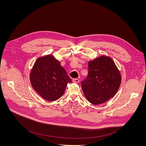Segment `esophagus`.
<instances>
[{"mask_svg":"<svg viewBox=\"0 0 146 146\" xmlns=\"http://www.w3.org/2000/svg\"><path fill=\"white\" fill-rule=\"evenodd\" d=\"M72 80H73V82H74V83H78V82H79V79H78V78L73 79Z\"/></svg>","mask_w":146,"mask_h":146,"instance_id":"esophagus-1","label":"esophagus"}]
</instances>
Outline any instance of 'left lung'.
<instances>
[{"label":"left lung","mask_w":146,"mask_h":146,"mask_svg":"<svg viewBox=\"0 0 146 146\" xmlns=\"http://www.w3.org/2000/svg\"><path fill=\"white\" fill-rule=\"evenodd\" d=\"M121 76L113 60L102 56L88 62V74L81 82L87 100L94 105L106 102L118 91Z\"/></svg>","instance_id":"1"}]
</instances>
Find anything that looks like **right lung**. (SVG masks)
<instances>
[{
  "label": "right lung",
  "instance_id": "add662e5",
  "mask_svg": "<svg viewBox=\"0 0 146 146\" xmlns=\"http://www.w3.org/2000/svg\"><path fill=\"white\" fill-rule=\"evenodd\" d=\"M29 78L33 89L48 101H56L62 96L67 83L72 82L60 61L51 55L37 58Z\"/></svg>",
  "mask_w": 146,
  "mask_h": 146
}]
</instances>
